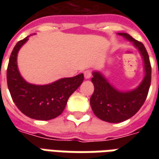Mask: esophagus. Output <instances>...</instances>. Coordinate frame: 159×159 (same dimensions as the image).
I'll list each match as a JSON object with an SVG mask.
<instances>
[{
    "label": "esophagus",
    "mask_w": 159,
    "mask_h": 159,
    "mask_svg": "<svg viewBox=\"0 0 159 159\" xmlns=\"http://www.w3.org/2000/svg\"><path fill=\"white\" fill-rule=\"evenodd\" d=\"M92 76V72H91V70H87L84 71V77L86 78V79H89L90 77Z\"/></svg>",
    "instance_id": "1"
}]
</instances>
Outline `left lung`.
Here are the masks:
<instances>
[{
  "mask_svg": "<svg viewBox=\"0 0 159 159\" xmlns=\"http://www.w3.org/2000/svg\"><path fill=\"white\" fill-rule=\"evenodd\" d=\"M140 51L144 61L145 76L135 89L122 92L107 82L105 76L93 71L92 83L94 91L90 98V105L97 117L108 123H121L133 117L143 106L151 85L152 68L150 59L145 46L127 33H118Z\"/></svg>",
  "mask_w": 159,
  "mask_h": 159,
  "instance_id": "1",
  "label": "left lung"
}]
</instances>
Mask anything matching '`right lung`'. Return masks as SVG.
Returning <instances> with one entry per match:
<instances>
[{
  "label": "right lung",
  "instance_id": "add662e5",
  "mask_svg": "<svg viewBox=\"0 0 159 159\" xmlns=\"http://www.w3.org/2000/svg\"><path fill=\"white\" fill-rule=\"evenodd\" d=\"M28 36L19 41L12 50L7 70V86L19 111L36 120H50L62 113L69 97L82 84L83 74L62 78L47 85H35L23 78L17 66V55Z\"/></svg>",
  "mask_w": 159,
  "mask_h": 159
}]
</instances>
